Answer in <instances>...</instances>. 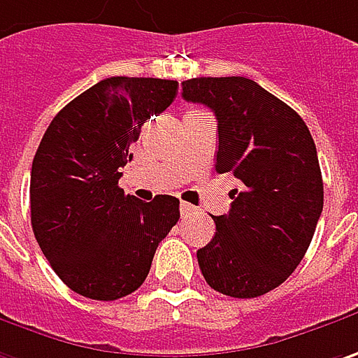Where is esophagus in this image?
<instances>
[{
  "label": "esophagus",
  "instance_id": "34e87169",
  "mask_svg": "<svg viewBox=\"0 0 358 358\" xmlns=\"http://www.w3.org/2000/svg\"><path fill=\"white\" fill-rule=\"evenodd\" d=\"M194 210V206L188 204V202H182V204H180V214H182V216H188V214H192Z\"/></svg>",
  "mask_w": 358,
  "mask_h": 358
}]
</instances>
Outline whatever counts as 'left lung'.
Returning a JSON list of instances; mask_svg holds the SVG:
<instances>
[{
    "label": "left lung",
    "instance_id": "obj_1",
    "mask_svg": "<svg viewBox=\"0 0 358 358\" xmlns=\"http://www.w3.org/2000/svg\"><path fill=\"white\" fill-rule=\"evenodd\" d=\"M182 98L218 120L216 172L242 182L216 232L196 252L202 276L226 296L255 299L280 287L303 260L322 212V176L303 117L257 82L192 78Z\"/></svg>",
    "mask_w": 358,
    "mask_h": 358
}]
</instances>
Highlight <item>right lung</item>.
I'll return each instance as SVG.
<instances>
[{"label":"right lung","instance_id":"add662e5","mask_svg":"<svg viewBox=\"0 0 358 358\" xmlns=\"http://www.w3.org/2000/svg\"><path fill=\"white\" fill-rule=\"evenodd\" d=\"M178 82L106 78L57 112L31 164V228L68 287L94 301H117L142 287L152 258L178 222L180 200L140 202L117 186L130 144L162 114Z\"/></svg>","mask_w":358,"mask_h":358}]
</instances>
